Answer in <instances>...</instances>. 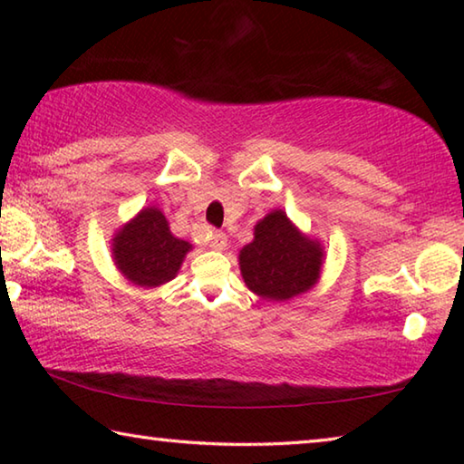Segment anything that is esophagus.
<instances>
[{"instance_id": "34e87169", "label": "esophagus", "mask_w": 464, "mask_h": 464, "mask_svg": "<svg viewBox=\"0 0 464 464\" xmlns=\"http://www.w3.org/2000/svg\"><path fill=\"white\" fill-rule=\"evenodd\" d=\"M210 247L217 249V251H223L227 247V235L221 233V231L210 233Z\"/></svg>"}]
</instances>
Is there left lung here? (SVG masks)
<instances>
[{"instance_id":"obj_1","label":"left lung","mask_w":464,"mask_h":464,"mask_svg":"<svg viewBox=\"0 0 464 464\" xmlns=\"http://www.w3.org/2000/svg\"><path fill=\"white\" fill-rule=\"evenodd\" d=\"M325 249L303 233L282 208L254 227V239L239 251L243 282L264 301H290L309 293L321 278Z\"/></svg>"}]
</instances>
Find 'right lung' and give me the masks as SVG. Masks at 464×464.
I'll use <instances>...</instances> for the list:
<instances>
[{"label":"right lung","mask_w":464,"mask_h":464,"mask_svg":"<svg viewBox=\"0 0 464 464\" xmlns=\"http://www.w3.org/2000/svg\"><path fill=\"white\" fill-rule=\"evenodd\" d=\"M112 262L130 285L157 288L178 276L190 241L176 237L161 208L145 207L112 237Z\"/></svg>","instance_id":"add662e5"}]
</instances>
